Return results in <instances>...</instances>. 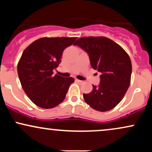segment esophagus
<instances>
[{
	"label": "esophagus",
	"instance_id": "obj_1",
	"mask_svg": "<svg viewBox=\"0 0 152 152\" xmlns=\"http://www.w3.org/2000/svg\"><path fill=\"white\" fill-rule=\"evenodd\" d=\"M76 81L77 82V83H80V84H81V83H83V81H81V80H78V79H76Z\"/></svg>",
	"mask_w": 152,
	"mask_h": 152
}]
</instances>
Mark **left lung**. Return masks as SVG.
Wrapping results in <instances>:
<instances>
[{
	"label": "left lung",
	"instance_id": "left-lung-1",
	"mask_svg": "<svg viewBox=\"0 0 152 152\" xmlns=\"http://www.w3.org/2000/svg\"><path fill=\"white\" fill-rule=\"evenodd\" d=\"M74 45L88 53L91 66L101 73L100 83L93 85L89 94H83L85 102L94 109L107 111L114 109L129 87L132 62L119 45L106 37H83Z\"/></svg>",
	"mask_w": 152,
	"mask_h": 152
}]
</instances>
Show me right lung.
Listing matches in <instances>:
<instances>
[{
  "instance_id": "right-lung-1",
  "label": "right lung",
  "mask_w": 152,
  "mask_h": 152,
  "mask_svg": "<svg viewBox=\"0 0 152 152\" xmlns=\"http://www.w3.org/2000/svg\"><path fill=\"white\" fill-rule=\"evenodd\" d=\"M76 38H41L23 52L18 74L24 91L31 102L43 109H51L65 99L72 77L53 74L61 61V55Z\"/></svg>"
}]
</instances>
